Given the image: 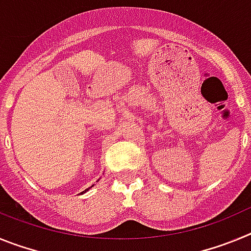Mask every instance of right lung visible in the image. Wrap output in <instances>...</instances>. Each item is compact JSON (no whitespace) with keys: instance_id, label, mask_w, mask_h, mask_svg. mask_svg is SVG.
<instances>
[{"instance_id":"right-lung-1","label":"right lung","mask_w":251,"mask_h":251,"mask_svg":"<svg viewBox=\"0 0 251 251\" xmlns=\"http://www.w3.org/2000/svg\"><path fill=\"white\" fill-rule=\"evenodd\" d=\"M93 186H94V185H92V186H90V187H89V188H86V190H84V191H83V192H80V194H85V192H86V191H88V190H90V188H92V187H93Z\"/></svg>"}]
</instances>
